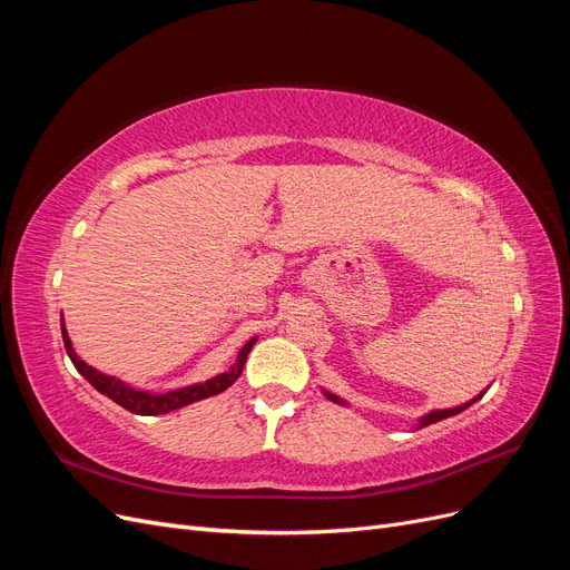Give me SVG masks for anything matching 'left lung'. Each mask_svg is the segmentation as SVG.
Returning a JSON list of instances; mask_svg holds the SVG:
<instances>
[{"label": "left lung", "instance_id": "obj_1", "mask_svg": "<svg viewBox=\"0 0 570 570\" xmlns=\"http://www.w3.org/2000/svg\"><path fill=\"white\" fill-rule=\"evenodd\" d=\"M488 392V390H485ZM485 392H480L478 396H473V400L469 402V404H461V406H454V409H442V411H430V413H425V416L419 421V428H425V425H430V423H438V421H444V419H450V416H456V413H461L463 409H469L471 404H475L478 400H482V394ZM323 394L327 396V400L331 402H335V404H344L340 396H335V394H331V392H325L323 390Z\"/></svg>", "mask_w": 570, "mask_h": 570}]
</instances>
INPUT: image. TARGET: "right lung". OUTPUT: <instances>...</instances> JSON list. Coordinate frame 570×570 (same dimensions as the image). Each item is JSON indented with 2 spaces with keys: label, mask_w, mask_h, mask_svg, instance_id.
I'll list each match as a JSON object with an SVG mask.
<instances>
[{
  "label": "right lung",
  "mask_w": 570,
  "mask_h": 570,
  "mask_svg": "<svg viewBox=\"0 0 570 570\" xmlns=\"http://www.w3.org/2000/svg\"><path fill=\"white\" fill-rule=\"evenodd\" d=\"M61 335H63V347H66L68 358L73 361L76 371L85 377V381H88L97 392L107 394L109 400H114L118 406H124V409L130 411V413H137V416H159V413H168V411L183 409V406H187V404L206 400V396H214V394H220L223 390H228V387L237 381V377L243 375L247 354L252 352L254 342H256V337H252V340L245 344V347L239 350V354H237V358H235V364H233L226 373L214 375L212 381L187 385V387L174 390V392L151 394V392H145V390H135V387L126 385L124 381H118V377L107 375V373H99L97 368L85 364V361L76 354L73 344H71V337H68L63 323H61Z\"/></svg>",
  "instance_id": "1"
}]
</instances>
